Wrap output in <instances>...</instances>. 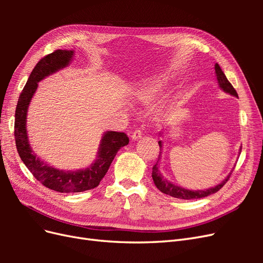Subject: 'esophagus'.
Instances as JSON below:
<instances>
[{
    "instance_id": "obj_1",
    "label": "esophagus",
    "mask_w": 263,
    "mask_h": 263,
    "mask_svg": "<svg viewBox=\"0 0 263 263\" xmlns=\"http://www.w3.org/2000/svg\"><path fill=\"white\" fill-rule=\"evenodd\" d=\"M141 135H142V132L140 129H136L132 134V138L134 140H137V139H139L141 137Z\"/></svg>"
}]
</instances>
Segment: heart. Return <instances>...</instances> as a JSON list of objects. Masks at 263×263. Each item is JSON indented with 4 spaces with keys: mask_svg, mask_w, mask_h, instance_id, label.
I'll use <instances>...</instances> for the list:
<instances>
[{
    "mask_svg": "<svg viewBox=\"0 0 263 263\" xmlns=\"http://www.w3.org/2000/svg\"><path fill=\"white\" fill-rule=\"evenodd\" d=\"M162 85H163L162 80H154V82H151L150 84L139 87V89H137L138 98L142 101H150L153 99L154 95L157 93L159 87H161Z\"/></svg>",
    "mask_w": 263,
    "mask_h": 263,
    "instance_id": "obj_1",
    "label": "heart"
}]
</instances>
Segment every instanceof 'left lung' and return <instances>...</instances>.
Listing matches in <instances>:
<instances>
[{"label":"left lung","instance_id":"8db88e82","mask_svg":"<svg viewBox=\"0 0 263 263\" xmlns=\"http://www.w3.org/2000/svg\"><path fill=\"white\" fill-rule=\"evenodd\" d=\"M215 73H216V78H217V81H218V84H219V87L221 90H224L226 93L233 95V97H236L238 98V94L236 92V90L234 89V86L232 85V83H230L227 78L225 76V73L222 72V70L220 69L218 63H216L215 65ZM159 147H160V153H159V157H158V160L156 162V164L153 166V180L155 182L156 186L161 191L162 193L166 194V195H170L172 197H176V198H181V200H194V198H202V197H205V196H209L211 194H214L216 193L217 191H219L222 186L225 185V183L228 181L229 179V176L222 181L220 182L219 184H217L216 186L214 187H211L209 190H205V191H191V190H186L184 187H181V186H178L176 184H173V183H171L170 181L165 180L162 174L160 173V170H159V160H160V156H161V149H162V142L159 141Z\"/></svg>","mask_w":263,"mask_h":263}]
</instances>
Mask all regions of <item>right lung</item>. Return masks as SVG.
Wrapping results in <instances>:
<instances>
[{
	"label": "right lung",
	"mask_w": 263,
	"mask_h": 263,
	"mask_svg": "<svg viewBox=\"0 0 263 263\" xmlns=\"http://www.w3.org/2000/svg\"><path fill=\"white\" fill-rule=\"evenodd\" d=\"M74 50L57 49L45 55L31 71L18 98L15 109L14 135L17 153L28 170L43 185L60 193H77L97 187L104 178L117 151L128 145L129 138L125 133L106 132L102 137L99 153L89 168L66 171L55 169L38 158L29 145L26 130V116L29 102L37 90L38 82L69 65Z\"/></svg>",
	"instance_id": "right-lung-1"
}]
</instances>
